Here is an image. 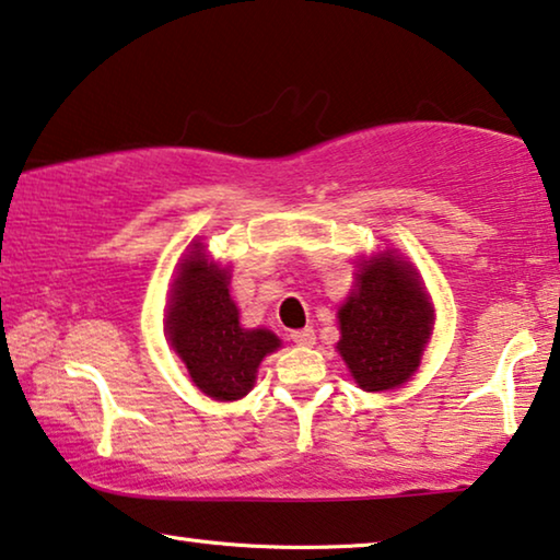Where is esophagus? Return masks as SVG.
I'll return each instance as SVG.
<instances>
[{
    "label": "esophagus",
    "mask_w": 560,
    "mask_h": 560,
    "mask_svg": "<svg viewBox=\"0 0 560 560\" xmlns=\"http://www.w3.org/2000/svg\"><path fill=\"white\" fill-rule=\"evenodd\" d=\"M291 339H294V345H299V347H312L316 341V334L312 327H306V329L291 331Z\"/></svg>",
    "instance_id": "1"
}]
</instances>
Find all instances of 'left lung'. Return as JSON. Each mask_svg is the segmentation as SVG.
Here are the masks:
<instances>
[{"mask_svg":"<svg viewBox=\"0 0 560 560\" xmlns=\"http://www.w3.org/2000/svg\"><path fill=\"white\" fill-rule=\"evenodd\" d=\"M339 308V354L366 392L399 387L415 374L432 334V304L410 264L372 258Z\"/></svg>","mask_w":560,"mask_h":560,"instance_id":"left-lung-1","label":"left lung"}]
</instances>
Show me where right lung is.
Instances as JSON below:
<instances>
[{"label": "right lung", "instance_id": "add662e5", "mask_svg": "<svg viewBox=\"0 0 560 560\" xmlns=\"http://www.w3.org/2000/svg\"><path fill=\"white\" fill-rule=\"evenodd\" d=\"M168 339L203 395L238 399L252 392L256 370L279 337L269 329H244L229 294V271L219 269L196 244L173 281Z\"/></svg>", "mask_w": 560, "mask_h": 560}]
</instances>
